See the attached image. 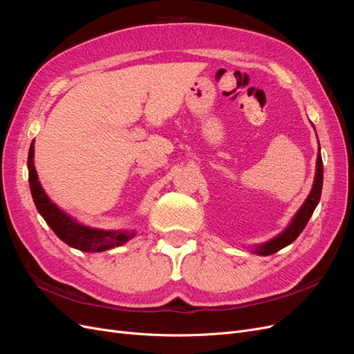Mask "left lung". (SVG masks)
<instances>
[{
  "label": "left lung",
  "instance_id": "obj_1",
  "mask_svg": "<svg viewBox=\"0 0 354 354\" xmlns=\"http://www.w3.org/2000/svg\"><path fill=\"white\" fill-rule=\"evenodd\" d=\"M322 185H324V164H322V156H320V146H319L313 187H312V190H310V194H308L307 199L304 201L301 208L297 211L294 218L291 220V223L288 224V227L282 233H279L277 236H274L273 239L267 241L264 243L255 245L252 248V252L259 254V255H270V254H274L279 250L285 248V246H288L289 243H292L299 236V233L304 230L306 224L308 223L315 208L317 207V203L320 201V195H322Z\"/></svg>",
  "mask_w": 354,
  "mask_h": 354
}]
</instances>
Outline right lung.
<instances>
[{"mask_svg":"<svg viewBox=\"0 0 354 354\" xmlns=\"http://www.w3.org/2000/svg\"><path fill=\"white\" fill-rule=\"evenodd\" d=\"M28 169L30 194L38 212L46 220L51 230L57 234V238L72 246V248L84 252H100L115 248V246H121L136 236L134 230H103L85 226V224L75 220L69 214L60 209L55 202H51L38 180L34 165V142L30 143L29 147Z\"/></svg>","mask_w":354,"mask_h":354,"instance_id":"obj_1","label":"right lung"}]
</instances>
